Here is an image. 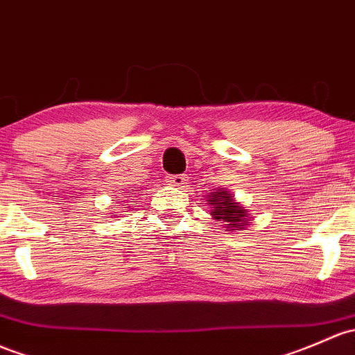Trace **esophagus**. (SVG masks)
Masks as SVG:
<instances>
[{"instance_id":"esophagus-1","label":"esophagus","mask_w":355,"mask_h":355,"mask_svg":"<svg viewBox=\"0 0 355 355\" xmlns=\"http://www.w3.org/2000/svg\"><path fill=\"white\" fill-rule=\"evenodd\" d=\"M166 182L168 185H173V187H185V184H187V178L184 177V175H170V177H166Z\"/></svg>"}]
</instances>
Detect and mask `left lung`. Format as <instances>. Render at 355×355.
I'll return each instance as SVG.
<instances>
[{
  "label": "left lung",
  "mask_w": 355,
  "mask_h": 355,
  "mask_svg": "<svg viewBox=\"0 0 355 355\" xmlns=\"http://www.w3.org/2000/svg\"><path fill=\"white\" fill-rule=\"evenodd\" d=\"M207 204L211 206V216L218 221H225L231 230H245L246 223L250 221L248 211L234 202L233 196L227 190H216L209 192Z\"/></svg>",
  "instance_id": "obj_1"
}]
</instances>
